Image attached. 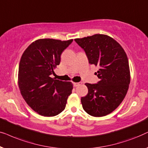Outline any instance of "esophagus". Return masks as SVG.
<instances>
[{
    "mask_svg": "<svg viewBox=\"0 0 148 148\" xmlns=\"http://www.w3.org/2000/svg\"><path fill=\"white\" fill-rule=\"evenodd\" d=\"M74 86H75V87H76V86H79L80 85V82H74Z\"/></svg>",
    "mask_w": 148,
    "mask_h": 148,
    "instance_id": "34e87169",
    "label": "esophagus"
}]
</instances>
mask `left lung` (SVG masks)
Returning <instances> with one entry per match:
<instances>
[{
    "label": "left lung",
    "instance_id": "left-lung-1",
    "mask_svg": "<svg viewBox=\"0 0 148 148\" xmlns=\"http://www.w3.org/2000/svg\"><path fill=\"white\" fill-rule=\"evenodd\" d=\"M85 51L88 63L99 67L97 84L86 83L88 94L81 97L82 108L95 117L112 113L125 99L131 81L127 54L113 38L106 34L74 39Z\"/></svg>",
    "mask_w": 148,
    "mask_h": 148
}]
</instances>
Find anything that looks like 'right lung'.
Segmentation results:
<instances>
[{
  "instance_id": "obj_1",
  "label": "right lung",
  "mask_w": 148,
  "mask_h": 148,
  "mask_svg": "<svg viewBox=\"0 0 148 148\" xmlns=\"http://www.w3.org/2000/svg\"><path fill=\"white\" fill-rule=\"evenodd\" d=\"M73 39L41 38L32 42L21 56L18 85L27 105L43 116H55L66 108L73 84L51 78L61 55Z\"/></svg>"
}]
</instances>
